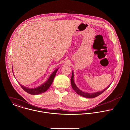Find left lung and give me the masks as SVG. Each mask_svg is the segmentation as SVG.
Returning <instances> with one entry per match:
<instances>
[{
  "instance_id": "1",
  "label": "left lung",
  "mask_w": 130,
  "mask_h": 130,
  "mask_svg": "<svg viewBox=\"0 0 130 130\" xmlns=\"http://www.w3.org/2000/svg\"><path fill=\"white\" fill-rule=\"evenodd\" d=\"M74 74L73 72V71H72V77H71V85L72 87V88L73 89V90L76 92V93H77L78 94H79V95L84 97H86V98H95L99 95H100L101 94H102L103 92H104L107 89H108V88L110 86V85H109L106 89H105L101 91H98L95 93H87V92H85L82 91L81 90H80L77 87V86L75 85V83H74Z\"/></svg>"
}]
</instances>
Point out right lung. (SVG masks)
<instances>
[{"label": "right lung", "instance_id": "1", "mask_svg": "<svg viewBox=\"0 0 130 130\" xmlns=\"http://www.w3.org/2000/svg\"><path fill=\"white\" fill-rule=\"evenodd\" d=\"M58 69H59V68H57L52 73V74L50 75V76L49 77L47 80L44 83H43L41 86H40L38 87H36L35 88H33V89L25 87L21 85L19 83H19V85L21 86V87L22 88V89L24 91L27 92L29 94H30L32 95H38V94H41L42 93H43V92H45V91H46L48 90V89L50 88L51 84H52V83L53 82V80L54 79V77L55 76L56 72ZM12 71L13 72V67H12ZM13 75H14V74H13ZM14 77H15V76H14Z\"/></svg>", "mask_w": 130, "mask_h": 130}]
</instances>
